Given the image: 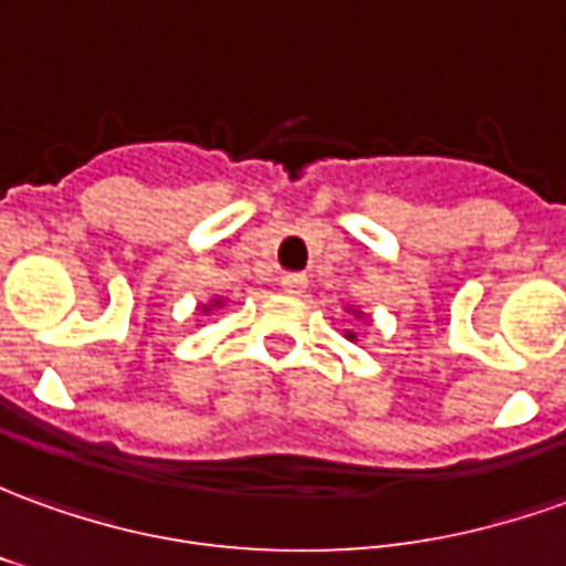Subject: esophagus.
I'll return each mask as SVG.
<instances>
[{
    "mask_svg": "<svg viewBox=\"0 0 566 566\" xmlns=\"http://www.w3.org/2000/svg\"><path fill=\"white\" fill-rule=\"evenodd\" d=\"M280 286L292 292V295H302L307 290V274H302V271H286V274L280 276Z\"/></svg>",
    "mask_w": 566,
    "mask_h": 566,
    "instance_id": "obj_1",
    "label": "esophagus"
}]
</instances>
